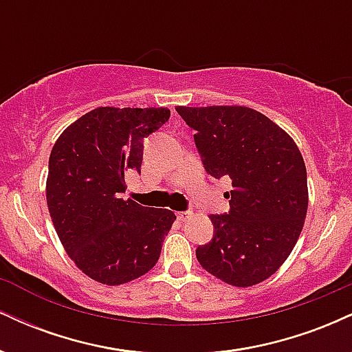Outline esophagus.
Wrapping results in <instances>:
<instances>
[{
    "mask_svg": "<svg viewBox=\"0 0 352 352\" xmlns=\"http://www.w3.org/2000/svg\"><path fill=\"white\" fill-rule=\"evenodd\" d=\"M190 217H192V212H179V213H177V218H179L180 221H187Z\"/></svg>",
    "mask_w": 352,
    "mask_h": 352,
    "instance_id": "obj_1",
    "label": "esophagus"
}]
</instances>
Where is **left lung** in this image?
I'll return each mask as SVG.
<instances>
[{
    "label": "left lung",
    "instance_id": "8db88e82",
    "mask_svg": "<svg viewBox=\"0 0 352 352\" xmlns=\"http://www.w3.org/2000/svg\"><path fill=\"white\" fill-rule=\"evenodd\" d=\"M195 134L208 175L230 177V212L210 215L213 238L199 263L246 288L278 272L293 252L308 210L306 165L294 140L273 120L243 106L175 107Z\"/></svg>",
    "mask_w": 352,
    "mask_h": 352
}]
</instances>
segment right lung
Returning <instances> with one entry per match:
<instances>
[{
	"label": "right lung",
	"mask_w": 352,
	"mask_h": 352,
	"mask_svg": "<svg viewBox=\"0 0 352 352\" xmlns=\"http://www.w3.org/2000/svg\"><path fill=\"white\" fill-rule=\"evenodd\" d=\"M170 117L165 107H98L72 122L50 155L46 200L64 250L102 285H124L155 266L175 221L165 208L120 199L140 173L144 140Z\"/></svg>",
	"instance_id": "1"
}]
</instances>
